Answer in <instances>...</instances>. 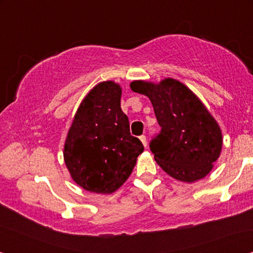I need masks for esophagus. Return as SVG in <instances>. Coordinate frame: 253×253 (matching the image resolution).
I'll use <instances>...</instances> for the list:
<instances>
[{
	"mask_svg": "<svg viewBox=\"0 0 253 253\" xmlns=\"http://www.w3.org/2000/svg\"><path fill=\"white\" fill-rule=\"evenodd\" d=\"M139 139L141 140V143H143V145L145 147L147 146V140H146V136H144V134H141V136L139 137Z\"/></svg>",
	"mask_w": 253,
	"mask_h": 253,
	"instance_id": "obj_1",
	"label": "esophagus"
}]
</instances>
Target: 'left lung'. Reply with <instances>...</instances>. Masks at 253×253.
I'll return each instance as SVG.
<instances>
[{"label": "left lung", "mask_w": 253, "mask_h": 253, "mask_svg": "<svg viewBox=\"0 0 253 253\" xmlns=\"http://www.w3.org/2000/svg\"><path fill=\"white\" fill-rule=\"evenodd\" d=\"M130 87L150 98L161 126L150 143L158 165L178 181L192 183L205 177L219 158L222 134L200 100L171 78L158 85L132 82Z\"/></svg>", "instance_id": "1"}]
</instances>
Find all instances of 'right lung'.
Instances as JSON below:
<instances>
[{
  "instance_id": "obj_1",
  "label": "right lung",
  "mask_w": 253,
  "mask_h": 253,
  "mask_svg": "<svg viewBox=\"0 0 253 253\" xmlns=\"http://www.w3.org/2000/svg\"><path fill=\"white\" fill-rule=\"evenodd\" d=\"M120 85L100 83L86 95L69 130L64 161L74 181L95 193H112L129 177L144 146L131 136L121 109Z\"/></svg>"
}]
</instances>
